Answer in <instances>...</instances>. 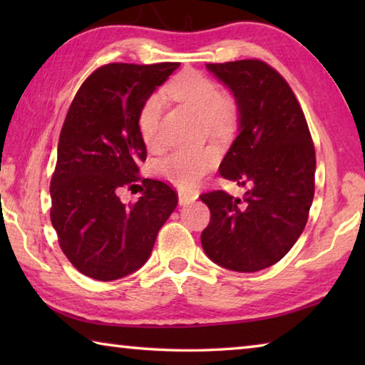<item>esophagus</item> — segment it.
Segmentation results:
<instances>
[{
	"label": "esophagus",
	"instance_id": "esophagus-1",
	"mask_svg": "<svg viewBox=\"0 0 365 365\" xmlns=\"http://www.w3.org/2000/svg\"><path fill=\"white\" fill-rule=\"evenodd\" d=\"M196 200L195 195H188V193H183V191H180L178 193V202H180V206H187V205H191Z\"/></svg>",
	"mask_w": 365,
	"mask_h": 365
}]
</instances>
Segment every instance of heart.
Here are the masks:
<instances>
[{
    "mask_svg": "<svg viewBox=\"0 0 365 365\" xmlns=\"http://www.w3.org/2000/svg\"><path fill=\"white\" fill-rule=\"evenodd\" d=\"M163 93L201 114L207 133L214 137H228L240 119L238 100L230 93L219 91L217 83L196 71H183L165 85ZM163 100L151 95L141 104L138 113V130L146 145L158 141ZM219 160V153L212 146L175 148L159 160L158 169L163 177L182 190H190L211 172Z\"/></svg>",
    "mask_w": 365,
    "mask_h": 365,
    "instance_id": "b5f03b06",
    "label": "heart"
}]
</instances>
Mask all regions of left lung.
<instances>
[{"label": "left lung", "mask_w": 365, "mask_h": 365, "mask_svg": "<svg viewBox=\"0 0 365 365\" xmlns=\"http://www.w3.org/2000/svg\"><path fill=\"white\" fill-rule=\"evenodd\" d=\"M206 67L240 104L238 135L220 175L250 190L243 200L222 190L200 196L211 209L201 245L220 267L257 272L279 262L304 230L316 151L299 103L275 69L257 59Z\"/></svg>", "instance_id": "1"}]
</instances>
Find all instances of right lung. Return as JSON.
<instances>
[{"label": "right lung", "instance_id": "1", "mask_svg": "<svg viewBox=\"0 0 365 365\" xmlns=\"http://www.w3.org/2000/svg\"><path fill=\"white\" fill-rule=\"evenodd\" d=\"M178 66H103L80 86L66 115L49 188L51 224L73 267L95 280L138 270L177 207L168 183L138 177L146 159L138 113ZM138 181L142 196L125 207L118 191Z\"/></svg>", "mask_w": 365, "mask_h": 365}]
</instances>
